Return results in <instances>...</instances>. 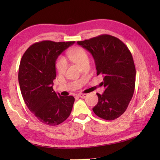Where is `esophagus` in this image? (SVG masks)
Segmentation results:
<instances>
[{
  "label": "esophagus",
  "mask_w": 160,
  "mask_h": 160,
  "mask_svg": "<svg viewBox=\"0 0 160 160\" xmlns=\"http://www.w3.org/2000/svg\"><path fill=\"white\" fill-rule=\"evenodd\" d=\"M87 94H84V93H83V94H79V95H78V96L79 97V98H86V97H87Z\"/></svg>",
  "instance_id": "34e87169"
}]
</instances>
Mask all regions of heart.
<instances>
[{
  "mask_svg": "<svg viewBox=\"0 0 160 160\" xmlns=\"http://www.w3.org/2000/svg\"><path fill=\"white\" fill-rule=\"evenodd\" d=\"M67 55L69 58L79 66H82L86 62H89V56L85 49L81 47H73L69 51ZM67 62L63 56H59L56 61V69L59 73H63L67 69Z\"/></svg>",
  "mask_w": 160,
  "mask_h": 160,
  "instance_id": "b5f03b06",
  "label": "heart"
}]
</instances>
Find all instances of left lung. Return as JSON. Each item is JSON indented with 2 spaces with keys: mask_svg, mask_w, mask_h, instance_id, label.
Listing matches in <instances>:
<instances>
[{
  "mask_svg": "<svg viewBox=\"0 0 160 160\" xmlns=\"http://www.w3.org/2000/svg\"><path fill=\"white\" fill-rule=\"evenodd\" d=\"M93 56L97 75H102L104 93H97L98 102L93 111L98 117L113 120L123 114L134 93L135 64L125 44L113 36L103 34L78 41Z\"/></svg>",
  "mask_w": 160,
  "mask_h": 160,
  "instance_id": "1",
  "label": "left lung"
}]
</instances>
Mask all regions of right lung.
Wrapping results in <instances>:
<instances>
[{
  "mask_svg": "<svg viewBox=\"0 0 160 160\" xmlns=\"http://www.w3.org/2000/svg\"><path fill=\"white\" fill-rule=\"evenodd\" d=\"M74 42H36L26 50L20 60L18 82L23 100L29 110L45 124H61L72 110L75 98L56 93L53 81L56 77L58 57Z\"/></svg>",
  "mask_w": 160,
  "mask_h": 160,
  "instance_id": "add662e5",
  "label": "right lung"
}]
</instances>
